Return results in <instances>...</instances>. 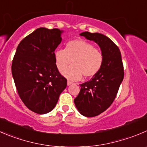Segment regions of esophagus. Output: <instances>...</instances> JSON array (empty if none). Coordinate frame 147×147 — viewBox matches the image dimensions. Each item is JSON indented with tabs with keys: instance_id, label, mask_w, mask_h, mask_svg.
<instances>
[{
	"instance_id": "esophagus-1",
	"label": "esophagus",
	"mask_w": 147,
	"mask_h": 147,
	"mask_svg": "<svg viewBox=\"0 0 147 147\" xmlns=\"http://www.w3.org/2000/svg\"><path fill=\"white\" fill-rule=\"evenodd\" d=\"M67 85H68V86H69V85H72V82H70V81H67Z\"/></svg>"
}]
</instances>
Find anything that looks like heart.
<instances>
[{
  "label": "heart",
  "instance_id": "b5f03b06",
  "mask_svg": "<svg viewBox=\"0 0 147 147\" xmlns=\"http://www.w3.org/2000/svg\"><path fill=\"white\" fill-rule=\"evenodd\" d=\"M55 60L59 72L72 61L74 65L65 69L62 74L71 80H79L82 75L86 78H92L99 72L103 63V55L92 44L75 39L68 42L65 49H57L55 52Z\"/></svg>",
  "mask_w": 147,
  "mask_h": 147
}]
</instances>
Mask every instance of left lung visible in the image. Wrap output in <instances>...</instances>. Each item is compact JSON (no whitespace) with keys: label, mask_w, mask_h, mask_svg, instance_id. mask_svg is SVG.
I'll return each mask as SVG.
<instances>
[{"label":"left lung","mask_w":147,"mask_h":147,"mask_svg":"<svg viewBox=\"0 0 147 147\" xmlns=\"http://www.w3.org/2000/svg\"><path fill=\"white\" fill-rule=\"evenodd\" d=\"M80 35L93 41L100 48L103 63L90 80L80 84V91L74 100L78 111L86 117L100 114L112 104L124 77L121 55L119 47L100 33L82 32Z\"/></svg>","instance_id":"1"}]
</instances>
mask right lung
<instances>
[{"label":"right lung","instance_id":"1","mask_svg":"<svg viewBox=\"0 0 147 147\" xmlns=\"http://www.w3.org/2000/svg\"><path fill=\"white\" fill-rule=\"evenodd\" d=\"M63 32L45 27L36 29L20 42L13 59L11 70L18 95L26 106L38 114L52 111L67 87L55 60Z\"/></svg>","mask_w":147,"mask_h":147}]
</instances>
